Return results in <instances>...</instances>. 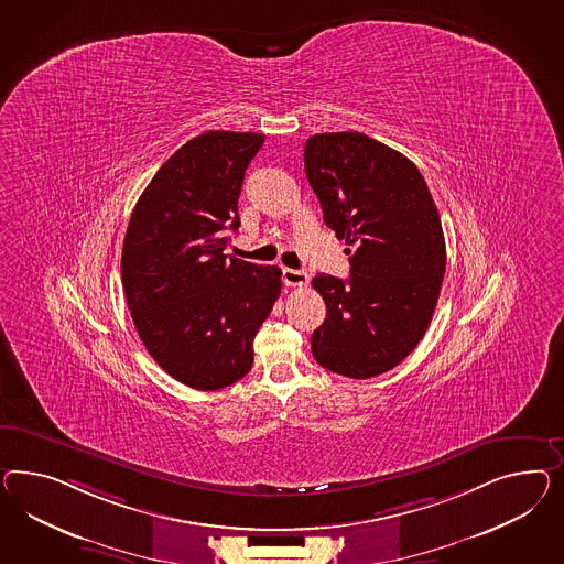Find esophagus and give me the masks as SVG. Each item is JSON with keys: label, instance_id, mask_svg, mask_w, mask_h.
<instances>
[{"label": "esophagus", "instance_id": "34e87169", "mask_svg": "<svg viewBox=\"0 0 564 564\" xmlns=\"http://www.w3.org/2000/svg\"><path fill=\"white\" fill-rule=\"evenodd\" d=\"M283 281H285V285H290V288H304L307 285V281H310V274L305 273V271H297V269H283Z\"/></svg>", "mask_w": 564, "mask_h": 564}]
</instances>
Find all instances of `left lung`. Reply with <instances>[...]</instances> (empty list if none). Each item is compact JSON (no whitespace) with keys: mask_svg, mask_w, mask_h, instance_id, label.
<instances>
[{"mask_svg":"<svg viewBox=\"0 0 564 564\" xmlns=\"http://www.w3.org/2000/svg\"><path fill=\"white\" fill-rule=\"evenodd\" d=\"M304 166L350 262L347 281L312 279L326 304L312 352L338 376L367 380L425 336L447 262L442 219L419 167L364 133L312 135Z\"/></svg>","mask_w":564,"mask_h":564,"instance_id":"1","label":"left lung"}]
</instances>
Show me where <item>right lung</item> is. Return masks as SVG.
<instances>
[{
  "label": "right lung",
  "mask_w": 564,
  "mask_h": 564,
  "mask_svg": "<svg viewBox=\"0 0 564 564\" xmlns=\"http://www.w3.org/2000/svg\"><path fill=\"white\" fill-rule=\"evenodd\" d=\"M262 133L186 141L141 193L122 242V290L153 361L184 386L219 390L250 371L252 340L281 293V271L224 254Z\"/></svg>",
  "instance_id": "add662e5"
}]
</instances>
